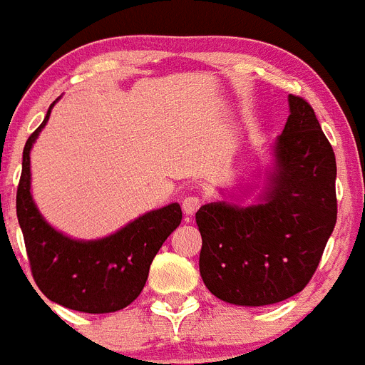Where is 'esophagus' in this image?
<instances>
[{
	"label": "esophagus",
	"instance_id": "34e87169",
	"mask_svg": "<svg viewBox=\"0 0 365 365\" xmlns=\"http://www.w3.org/2000/svg\"><path fill=\"white\" fill-rule=\"evenodd\" d=\"M200 204L202 200L197 195H189V197H185L182 200V207L183 211H185V215H195L198 211V207H200Z\"/></svg>",
	"mask_w": 365,
	"mask_h": 365
}]
</instances>
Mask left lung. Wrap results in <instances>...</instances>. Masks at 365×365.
I'll return each mask as SVG.
<instances>
[{"label":"left lung","mask_w":365,"mask_h":365,"mask_svg":"<svg viewBox=\"0 0 365 365\" xmlns=\"http://www.w3.org/2000/svg\"><path fill=\"white\" fill-rule=\"evenodd\" d=\"M274 143L277 170L262 204L225 202L197 211L200 277L230 304H277L302 292L336 226V155L304 98L289 94Z\"/></svg>","instance_id":"obj_1"}]
</instances>
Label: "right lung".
<instances>
[{
    "label": "right lung",
    "instance_id": "obj_1",
    "mask_svg": "<svg viewBox=\"0 0 365 365\" xmlns=\"http://www.w3.org/2000/svg\"><path fill=\"white\" fill-rule=\"evenodd\" d=\"M51 107L24 146L16 191V215L31 274L38 289L64 308L85 314L118 312L140 295L152 259L182 222V207L170 204L150 211L100 241H73L55 232L29 192V150L50 118Z\"/></svg>",
    "mask_w": 365,
    "mask_h": 365
}]
</instances>
